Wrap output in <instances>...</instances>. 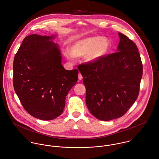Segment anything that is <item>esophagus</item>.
I'll return each instance as SVG.
<instances>
[{"label":"esophagus","instance_id":"esophagus-1","mask_svg":"<svg viewBox=\"0 0 159 159\" xmlns=\"http://www.w3.org/2000/svg\"><path fill=\"white\" fill-rule=\"evenodd\" d=\"M82 79H83V77H82V75H81V74H79V80H82Z\"/></svg>","mask_w":159,"mask_h":159}]
</instances>
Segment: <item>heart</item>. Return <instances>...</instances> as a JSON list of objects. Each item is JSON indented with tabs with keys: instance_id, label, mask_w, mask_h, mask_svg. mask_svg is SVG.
Returning a JSON list of instances; mask_svg holds the SVG:
<instances>
[{
	"instance_id": "obj_1",
	"label": "heart",
	"mask_w": 159,
	"mask_h": 159,
	"mask_svg": "<svg viewBox=\"0 0 159 159\" xmlns=\"http://www.w3.org/2000/svg\"><path fill=\"white\" fill-rule=\"evenodd\" d=\"M111 48L112 43L108 38L95 35L74 42L70 47V52L66 51L65 56L69 60L84 56L86 63L95 64L105 57Z\"/></svg>"
}]
</instances>
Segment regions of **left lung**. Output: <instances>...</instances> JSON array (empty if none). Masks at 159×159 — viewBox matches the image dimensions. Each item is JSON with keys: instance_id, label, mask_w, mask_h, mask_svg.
<instances>
[{"instance_id": "1", "label": "left lung", "mask_w": 159, "mask_h": 159, "mask_svg": "<svg viewBox=\"0 0 159 159\" xmlns=\"http://www.w3.org/2000/svg\"><path fill=\"white\" fill-rule=\"evenodd\" d=\"M117 52L95 64L78 67L86 89L90 113L102 121L123 116L136 102L143 77V64L135 43L118 33Z\"/></svg>"}]
</instances>
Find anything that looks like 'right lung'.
I'll return each mask as SVG.
<instances>
[{
	"label": "right lung",
	"mask_w": 159,
	"mask_h": 159,
	"mask_svg": "<svg viewBox=\"0 0 159 159\" xmlns=\"http://www.w3.org/2000/svg\"><path fill=\"white\" fill-rule=\"evenodd\" d=\"M57 34L26 36L15 56L13 84L25 110L41 120H52L63 112L66 97L78 79V70L61 64Z\"/></svg>",
	"instance_id": "add662e5"
}]
</instances>
